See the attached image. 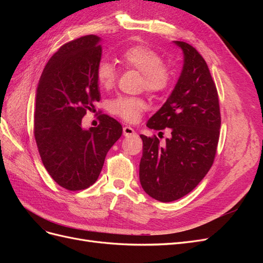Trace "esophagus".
<instances>
[{
    "label": "esophagus",
    "mask_w": 263,
    "mask_h": 263,
    "mask_svg": "<svg viewBox=\"0 0 263 263\" xmlns=\"http://www.w3.org/2000/svg\"><path fill=\"white\" fill-rule=\"evenodd\" d=\"M123 133H124V136H126V137L134 136V135H136V133H135V130L132 128L130 126L123 127Z\"/></svg>",
    "instance_id": "34e87169"
}]
</instances>
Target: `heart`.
Here are the masks:
<instances>
[{
  "instance_id": "b5f03b06",
  "label": "heart",
  "mask_w": 263,
  "mask_h": 263,
  "mask_svg": "<svg viewBox=\"0 0 263 263\" xmlns=\"http://www.w3.org/2000/svg\"><path fill=\"white\" fill-rule=\"evenodd\" d=\"M121 62L126 68L135 69L142 73L141 87L148 93L159 95L169 89L172 81L170 69L163 63L160 54L144 45L130 46L124 50ZM116 70L112 63L102 60L95 70V78L100 87L112 89L116 82ZM147 108L146 102L139 98L121 97L110 103L112 112L125 122H137Z\"/></svg>"
}]
</instances>
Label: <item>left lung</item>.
I'll return each mask as SVG.
<instances>
[{
    "mask_svg": "<svg viewBox=\"0 0 263 263\" xmlns=\"http://www.w3.org/2000/svg\"><path fill=\"white\" fill-rule=\"evenodd\" d=\"M174 44L184 53L181 76L163 106L147 123L160 133L170 128L171 136L160 145L156 136L140 135V184L149 196L164 203L189 194L210 171L221 122L217 89L204 58L193 46Z\"/></svg>",
    "mask_w": 263,
    "mask_h": 263,
    "instance_id": "left-lung-1",
    "label": "left lung"
}]
</instances>
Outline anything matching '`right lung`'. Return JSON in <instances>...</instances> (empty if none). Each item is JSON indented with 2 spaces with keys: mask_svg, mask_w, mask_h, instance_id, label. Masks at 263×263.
Listing matches in <instances>:
<instances>
[{
  "mask_svg": "<svg viewBox=\"0 0 263 263\" xmlns=\"http://www.w3.org/2000/svg\"><path fill=\"white\" fill-rule=\"evenodd\" d=\"M100 37L87 35L62 45L39 80L34 136L42 161L55 183L80 191L98 180L106 154L122 136V125L106 114L98 127L83 129L82 118L101 94L95 70L101 61Z\"/></svg>",
  "mask_w": 263,
  "mask_h": 263,
  "instance_id": "add662e5",
  "label": "right lung"
}]
</instances>
